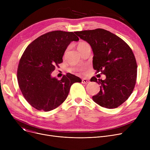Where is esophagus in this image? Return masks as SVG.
<instances>
[{
  "label": "esophagus",
  "mask_w": 150,
  "mask_h": 150,
  "mask_svg": "<svg viewBox=\"0 0 150 150\" xmlns=\"http://www.w3.org/2000/svg\"><path fill=\"white\" fill-rule=\"evenodd\" d=\"M81 83L83 84H88L89 83V80L86 79V78H83V79L81 80Z\"/></svg>",
  "instance_id": "esophagus-1"
}]
</instances>
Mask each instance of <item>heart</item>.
<instances>
[{
    "instance_id": "obj_1",
    "label": "heart",
    "mask_w": 150,
    "mask_h": 150,
    "mask_svg": "<svg viewBox=\"0 0 150 150\" xmlns=\"http://www.w3.org/2000/svg\"><path fill=\"white\" fill-rule=\"evenodd\" d=\"M88 45H89V44L87 42H86L84 41H80L78 44V49L79 50V49H82V48H83V47H84L86 46H88ZM83 70H84V69L83 67H80L78 69V70L80 71V72H82V71H83Z\"/></svg>"
}]
</instances>
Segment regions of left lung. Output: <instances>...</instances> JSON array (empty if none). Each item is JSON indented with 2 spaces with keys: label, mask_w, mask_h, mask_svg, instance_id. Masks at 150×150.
<instances>
[{
  "label": "left lung",
  "mask_w": 150,
  "mask_h": 150,
  "mask_svg": "<svg viewBox=\"0 0 150 150\" xmlns=\"http://www.w3.org/2000/svg\"><path fill=\"white\" fill-rule=\"evenodd\" d=\"M75 33L91 46L96 73L106 76L105 80L91 78V81L101 84L93 100L106 108L119 107L129 97L136 83L137 66L130 47L119 36L102 28Z\"/></svg>",
  "instance_id": "obj_1"
}]
</instances>
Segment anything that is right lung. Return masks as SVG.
Segmentation results:
<instances>
[{
  "label": "right lung",
  "mask_w": 150,
  "mask_h": 150,
  "mask_svg": "<svg viewBox=\"0 0 150 150\" xmlns=\"http://www.w3.org/2000/svg\"><path fill=\"white\" fill-rule=\"evenodd\" d=\"M78 40L73 32L50 31L36 38L23 53L18 68V84L25 99L37 110L47 112L57 108L67 97L70 86L81 82L70 73L61 80L51 76L62 62L67 46Z\"/></svg>",
  "instance_id": "right-lung-1"
}]
</instances>
